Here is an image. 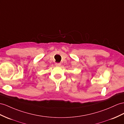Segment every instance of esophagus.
<instances>
[{
	"instance_id": "esophagus-1",
	"label": "esophagus",
	"mask_w": 124,
	"mask_h": 124,
	"mask_svg": "<svg viewBox=\"0 0 124 124\" xmlns=\"http://www.w3.org/2000/svg\"><path fill=\"white\" fill-rule=\"evenodd\" d=\"M55 65H56V66H59L61 65V64H60V63H55Z\"/></svg>"
}]
</instances>
